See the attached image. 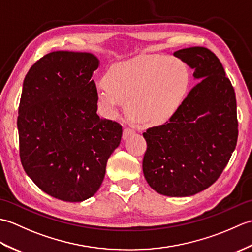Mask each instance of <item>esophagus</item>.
<instances>
[{"label": "esophagus", "mask_w": 252, "mask_h": 252, "mask_svg": "<svg viewBox=\"0 0 252 252\" xmlns=\"http://www.w3.org/2000/svg\"><path fill=\"white\" fill-rule=\"evenodd\" d=\"M133 133H134V130L131 129V127H125V130H123V140H126V138L129 137L130 135H132Z\"/></svg>", "instance_id": "obj_1"}]
</instances>
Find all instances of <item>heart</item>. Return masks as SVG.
Listing matches in <instances>:
<instances>
[{"label": "heart", "mask_w": 252, "mask_h": 252, "mask_svg": "<svg viewBox=\"0 0 252 252\" xmlns=\"http://www.w3.org/2000/svg\"><path fill=\"white\" fill-rule=\"evenodd\" d=\"M189 70L176 57L153 55L112 66L107 79L96 82L95 95L108 118L126 109L140 125H158L179 108L189 84Z\"/></svg>", "instance_id": "obj_1"}]
</instances>
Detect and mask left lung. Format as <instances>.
I'll return each mask as SVG.
<instances>
[{"label": "left lung", "instance_id": "8db88e82", "mask_svg": "<svg viewBox=\"0 0 252 252\" xmlns=\"http://www.w3.org/2000/svg\"><path fill=\"white\" fill-rule=\"evenodd\" d=\"M198 82L163 125L143 133V172L164 196L186 197L208 189L226 167L237 144L236 96L220 60L202 46L174 52Z\"/></svg>", "mask_w": 252, "mask_h": 252}]
</instances>
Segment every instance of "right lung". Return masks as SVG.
Masks as SVG:
<instances>
[{
  "mask_svg": "<svg viewBox=\"0 0 252 252\" xmlns=\"http://www.w3.org/2000/svg\"><path fill=\"white\" fill-rule=\"evenodd\" d=\"M91 53L57 51L26 74L17 127L19 156L40 189L63 201L92 197L103 183L107 160L119 146L122 126L96 114Z\"/></svg>",
  "mask_w": 252,
  "mask_h": 252,
  "instance_id": "1",
  "label": "right lung"
}]
</instances>
